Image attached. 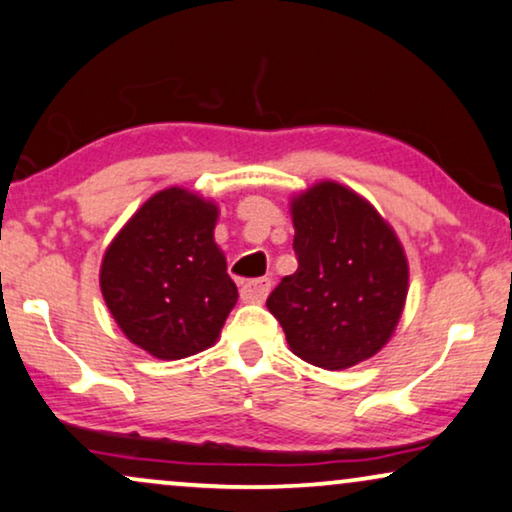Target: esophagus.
Wrapping results in <instances>:
<instances>
[{"label":"esophagus","instance_id":"34e87169","mask_svg":"<svg viewBox=\"0 0 512 512\" xmlns=\"http://www.w3.org/2000/svg\"><path fill=\"white\" fill-rule=\"evenodd\" d=\"M271 290L269 278H252V281H245L241 286V297L243 302H264L267 300Z\"/></svg>","mask_w":512,"mask_h":512}]
</instances>
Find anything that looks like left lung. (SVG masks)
<instances>
[{
    "label": "left lung",
    "mask_w": 512,
    "mask_h": 512,
    "mask_svg": "<svg viewBox=\"0 0 512 512\" xmlns=\"http://www.w3.org/2000/svg\"><path fill=\"white\" fill-rule=\"evenodd\" d=\"M297 271L267 307L293 354L342 371L392 338L409 293V264L392 226L338 181H319L290 203Z\"/></svg>",
    "instance_id": "obj_1"
}]
</instances>
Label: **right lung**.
<instances>
[{"mask_svg":"<svg viewBox=\"0 0 512 512\" xmlns=\"http://www.w3.org/2000/svg\"><path fill=\"white\" fill-rule=\"evenodd\" d=\"M217 205L158 191L134 212L101 262V293L120 331L155 359L212 347L238 300L215 243Z\"/></svg>","mask_w":512,"mask_h":512,"instance_id":"add662e5","label":"right lung"}]
</instances>
